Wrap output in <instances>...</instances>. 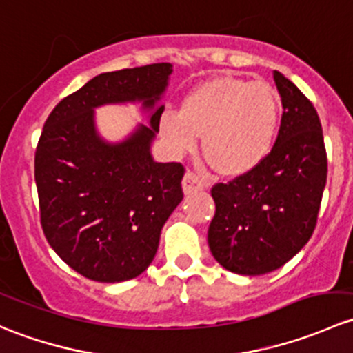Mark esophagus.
<instances>
[{
  "mask_svg": "<svg viewBox=\"0 0 353 353\" xmlns=\"http://www.w3.org/2000/svg\"><path fill=\"white\" fill-rule=\"evenodd\" d=\"M206 186H208V184H206V181L201 179V177H199L196 172H193V170H188V172L184 174L183 188H184V193L186 194L198 193V191L205 190Z\"/></svg>",
  "mask_w": 353,
  "mask_h": 353,
  "instance_id": "34e87169",
  "label": "esophagus"
}]
</instances>
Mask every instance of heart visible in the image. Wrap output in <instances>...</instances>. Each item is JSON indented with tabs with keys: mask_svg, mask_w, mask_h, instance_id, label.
I'll use <instances>...</instances> for the list:
<instances>
[{
	"mask_svg": "<svg viewBox=\"0 0 353 353\" xmlns=\"http://www.w3.org/2000/svg\"><path fill=\"white\" fill-rule=\"evenodd\" d=\"M282 102L266 81L216 77L196 85L177 112H163L159 130L176 154L194 150L203 134L206 159L223 174L241 176L272 152Z\"/></svg>",
	"mask_w": 353,
	"mask_h": 353,
	"instance_id": "b5f03b06",
	"label": "heart"
}]
</instances>
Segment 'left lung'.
Wrapping results in <instances>:
<instances>
[{
  "label": "left lung",
  "mask_w": 353,
  "mask_h": 353,
  "mask_svg": "<svg viewBox=\"0 0 353 353\" xmlns=\"http://www.w3.org/2000/svg\"><path fill=\"white\" fill-rule=\"evenodd\" d=\"M273 78L283 114L272 152L249 172L212 188L210 251L223 268L239 275L273 272L307 244L328 176L314 105L280 71Z\"/></svg>",
  "instance_id": "1"
}]
</instances>
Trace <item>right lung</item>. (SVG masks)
I'll return each mask as SVG.
<instances>
[{"label":"right lung","mask_w":353,"mask_h":353,"mask_svg":"<svg viewBox=\"0 0 353 353\" xmlns=\"http://www.w3.org/2000/svg\"><path fill=\"white\" fill-rule=\"evenodd\" d=\"M170 73L172 65L157 63L99 74L63 99L42 128L34 162L41 225L56 254L85 279L116 283L143 273L184 196L183 163L150 155L163 105L150 127L119 145L102 142L93 126V108L102 103L155 107Z\"/></svg>","instance_id":"obj_1"}]
</instances>
